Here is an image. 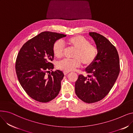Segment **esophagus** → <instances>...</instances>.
Returning a JSON list of instances; mask_svg holds the SVG:
<instances>
[{
  "label": "esophagus",
  "instance_id": "1",
  "mask_svg": "<svg viewBox=\"0 0 133 133\" xmlns=\"http://www.w3.org/2000/svg\"><path fill=\"white\" fill-rule=\"evenodd\" d=\"M64 75H67V74H68V73H69V72H64Z\"/></svg>",
  "mask_w": 133,
  "mask_h": 133
}]
</instances>
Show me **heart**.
<instances>
[{"label":"heart","instance_id":"obj_1","mask_svg":"<svg viewBox=\"0 0 133 133\" xmlns=\"http://www.w3.org/2000/svg\"><path fill=\"white\" fill-rule=\"evenodd\" d=\"M67 43L76 50L72 60L64 59L59 62L57 67L64 72H71L80 66L81 62L85 66L91 65L95 61L98 51L96 47L90 44V41L81 36H75L67 39ZM53 53L55 57L60 58L64 53V46L60 41L55 42Z\"/></svg>","mask_w":133,"mask_h":133}]
</instances>
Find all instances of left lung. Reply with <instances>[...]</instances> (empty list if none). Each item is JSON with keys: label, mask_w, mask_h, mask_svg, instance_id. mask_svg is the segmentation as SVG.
<instances>
[{"label": "left lung", "mask_w": 133, "mask_h": 133, "mask_svg": "<svg viewBox=\"0 0 133 133\" xmlns=\"http://www.w3.org/2000/svg\"><path fill=\"white\" fill-rule=\"evenodd\" d=\"M98 51L95 61L85 69L86 76L79 75L75 83L76 95L83 102L100 101L109 92L120 73L118 54L115 46L102 35L89 32Z\"/></svg>", "instance_id": "obj_1"}]
</instances>
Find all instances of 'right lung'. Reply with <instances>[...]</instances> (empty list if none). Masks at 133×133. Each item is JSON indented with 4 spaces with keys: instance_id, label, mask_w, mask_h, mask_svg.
Wrapping results in <instances>:
<instances>
[{
    "instance_id": "right-lung-1",
    "label": "right lung",
    "mask_w": 133,
    "mask_h": 133,
    "mask_svg": "<svg viewBox=\"0 0 133 133\" xmlns=\"http://www.w3.org/2000/svg\"><path fill=\"white\" fill-rule=\"evenodd\" d=\"M66 35L43 32L27 41L20 50L16 62L18 80L31 98L40 102H48L57 96L64 76L59 70L52 72L54 65L53 46Z\"/></svg>"
}]
</instances>
